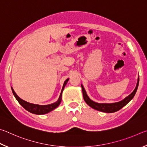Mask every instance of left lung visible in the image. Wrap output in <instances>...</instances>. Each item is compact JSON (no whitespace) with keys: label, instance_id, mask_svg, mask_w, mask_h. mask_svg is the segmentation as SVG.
<instances>
[{"label":"left lung","instance_id":"8db88e82","mask_svg":"<svg viewBox=\"0 0 147 147\" xmlns=\"http://www.w3.org/2000/svg\"><path fill=\"white\" fill-rule=\"evenodd\" d=\"M139 81H140V78H138L137 84H136L134 90L129 96L125 97L124 99H123L122 101H121L119 102H113V103H98V102H94L89 98L88 95L86 94V92L84 88L83 84H81L82 90H83V98L84 101L86 102L87 105H89V106L92 107V109L98 110V111L105 113H113L117 112L121 109H122L123 107H125L128 102H129L131 100L133 99V97H134L136 93V92H137L139 85Z\"/></svg>","mask_w":147,"mask_h":147}]
</instances>
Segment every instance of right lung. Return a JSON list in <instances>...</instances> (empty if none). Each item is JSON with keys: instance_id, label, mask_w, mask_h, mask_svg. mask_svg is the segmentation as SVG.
<instances>
[{"instance_id": "right-lung-1", "label": "right lung", "mask_w": 147, "mask_h": 147, "mask_svg": "<svg viewBox=\"0 0 147 147\" xmlns=\"http://www.w3.org/2000/svg\"><path fill=\"white\" fill-rule=\"evenodd\" d=\"M69 80V79H67L66 80L64 81L63 88H62V90L61 92L60 96L59 97V99L56 102H54V103L50 104V105H36V104H32V103H30V102H26L22 100V99H20V97L17 96V94L15 93L14 90L11 87V90L14 96L16 99L18 101V102H19V104L21 105V106L25 109L26 110H28V112H30L32 114H37V115H42V114H47V113H49L51 111H52L53 110L56 109L59 105H60L61 100H62V93H63V91L65 87L66 83H68V81Z\"/></svg>"}]
</instances>
